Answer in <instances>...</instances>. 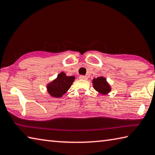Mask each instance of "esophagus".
<instances>
[{
  "label": "esophagus",
  "mask_w": 155,
  "mask_h": 155,
  "mask_svg": "<svg viewBox=\"0 0 155 155\" xmlns=\"http://www.w3.org/2000/svg\"><path fill=\"white\" fill-rule=\"evenodd\" d=\"M80 79H81V80H86L87 78L86 76H85V75H80Z\"/></svg>",
  "instance_id": "esophagus-1"
}]
</instances>
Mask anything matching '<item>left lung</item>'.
I'll return each instance as SVG.
<instances>
[{
  "label": "left lung",
  "instance_id": "8db88e82",
  "mask_svg": "<svg viewBox=\"0 0 155 155\" xmlns=\"http://www.w3.org/2000/svg\"><path fill=\"white\" fill-rule=\"evenodd\" d=\"M94 88L102 94H107L110 91V87L107 83V80L103 77L94 78L92 80Z\"/></svg>",
  "mask_w": 155,
  "mask_h": 155
}]
</instances>
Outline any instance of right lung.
Returning <instances> with one entry per match:
<instances>
[{"mask_svg":"<svg viewBox=\"0 0 155 155\" xmlns=\"http://www.w3.org/2000/svg\"><path fill=\"white\" fill-rule=\"evenodd\" d=\"M74 79V76H67L63 72L60 73L56 80L48 85V93L53 97H61L70 88Z\"/></svg>","mask_w":155,"mask_h":155,"instance_id":"add662e5","label":"right lung"}]
</instances>
